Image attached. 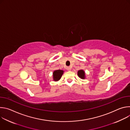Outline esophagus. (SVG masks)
<instances>
[{"mask_svg":"<svg viewBox=\"0 0 130 130\" xmlns=\"http://www.w3.org/2000/svg\"><path fill=\"white\" fill-rule=\"evenodd\" d=\"M66 69L68 70V71H70L71 70V68L70 67H66Z\"/></svg>","mask_w":130,"mask_h":130,"instance_id":"1","label":"esophagus"}]
</instances>
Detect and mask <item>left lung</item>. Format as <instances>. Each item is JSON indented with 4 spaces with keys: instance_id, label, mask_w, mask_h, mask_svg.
I'll use <instances>...</instances> for the list:
<instances>
[{
    "instance_id": "left-lung-1",
    "label": "left lung",
    "mask_w": 130,
    "mask_h": 130,
    "mask_svg": "<svg viewBox=\"0 0 130 130\" xmlns=\"http://www.w3.org/2000/svg\"><path fill=\"white\" fill-rule=\"evenodd\" d=\"M78 75L81 79H84L85 78V72L83 70H80L78 71Z\"/></svg>"
}]
</instances>
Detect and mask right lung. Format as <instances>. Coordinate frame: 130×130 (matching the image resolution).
<instances>
[{
	"label": "right lung",
	"instance_id": "right-lung-1",
	"mask_svg": "<svg viewBox=\"0 0 130 130\" xmlns=\"http://www.w3.org/2000/svg\"><path fill=\"white\" fill-rule=\"evenodd\" d=\"M63 74V70H55L53 73V77L54 81H58L60 80Z\"/></svg>",
	"mask_w": 130,
	"mask_h": 130
}]
</instances>
